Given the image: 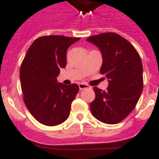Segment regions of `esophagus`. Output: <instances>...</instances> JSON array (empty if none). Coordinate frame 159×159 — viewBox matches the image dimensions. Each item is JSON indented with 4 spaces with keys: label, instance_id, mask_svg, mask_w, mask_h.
I'll use <instances>...</instances> for the list:
<instances>
[{
    "label": "esophagus",
    "instance_id": "obj_1",
    "mask_svg": "<svg viewBox=\"0 0 159 159\" xmlns=\"http://www.w3.org/2000/svg\"><path fill=\"white\" fill-rule=\"evenodd\" d=\"M78 86H79L80 90H83V89H89L90 88V86L89 85V84H84V83H79V84H78Z\"/></svg>",
    "mask_w": 159,
    "mask_h": 159
}]
</instances>
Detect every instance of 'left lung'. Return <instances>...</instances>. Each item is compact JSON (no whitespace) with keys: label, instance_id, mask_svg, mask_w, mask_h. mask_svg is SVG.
Instances as JSON below:
<instances>
[{"label":"left lung","instance_id":"left-lung-1","mask_svg":"<svg viewBox=\"0 0 159 159\" xmlns=\"http://www.w3.org/2000/svg\"><path fill=\"white\" fill-rule=\"evenodd\" d=\"M103 56L100 74L108 78L106 91L94 87L90 103L93 116L106 124H117L132 112L143 86L141 59L133 44L115 33H103L87 38Z\"/></svg>","mask_w":159,"mask_h":159}]
</instances>
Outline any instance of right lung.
<instances>
[{
  "label": "right lung",
  "instance_id": "obj_1",
  "mask_svg": "<svg viewBox=\"0 0 159 159\" xmlns=\"http://www.w3.org/2000/svg\"><path fill=\"white\" fill-rule=\"evenodd\" d=\"M80 38L42 36L31 44L20 67L23 101L34 118L55 126L66 121L79 87L57 83L60 68L66 65V51Z\"/></svg>",
  "mask_w": 159,
  "mask_h": 159
}]
</instances>
